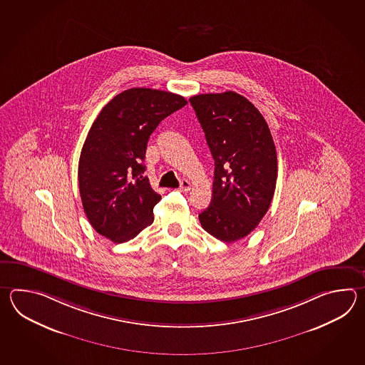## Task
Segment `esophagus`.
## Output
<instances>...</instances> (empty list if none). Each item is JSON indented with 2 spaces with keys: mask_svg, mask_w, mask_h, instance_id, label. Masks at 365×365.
Instances as JSON below:
<instances>
[{
  "mask_svg": "<svg viewBox=\"0 0 365 365\" xmlns=\"http://www.w3.org/2000/svg\"><path fill=\"white\" fill-rule=\"evenodd\" d=\"M180 190H182V192H187V190H190V181H187V180H181V182H180Z\"/></svg>",
  "mask_w": 365,
  "mask_h": 365,
  "instance_id": "1",
  "label": "esophagus"
}]
</instances>
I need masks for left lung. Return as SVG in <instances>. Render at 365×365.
<instances>
[{"label":"left lung","mask_w":365,"mask_h":365,"mask_svg":"<svg viewBox=\"0 0 365 365\" xmlns=\"http://www.w3.org/2000/svg\"><path fill=\"white\" fill-rule=\"evenodd\" d=\"M190 104L215 162L212 198L198 215L223 242L248 236L270 207L278 162L272 133L250 101L233 91L201 93Z\"/></svg>","instance_id":"obj_1"}]
</instances>
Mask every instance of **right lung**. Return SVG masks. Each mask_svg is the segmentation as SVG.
<instances>
[{"label":"right lung","instance_id":"add662e5","mask_svg":"<svg viewBox=\"0 0 365 365\" xmlns=\"http://www.w3.org/2000/svg\"><path fill=\"white\" fill-rule=\"evenodd\" d=\"M186 104L178 93L130 88L101 109L81 151L79 193L93 230L113 242H125L153 225L154 192L143 160L156 126Z\"/></svg>","mask_w":365,"mask_h":365}]
</instances>
